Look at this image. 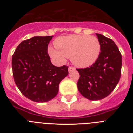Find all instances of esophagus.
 <instances>
[{"instance_id": "34e87169", "label": "esophagus", "mask_w": 133, "mask_h": 133, "mask_svg": "<svg viewBox=\"0 0 133 133\" xmlns=\"http://www.w3.org/2000/svg\"><path fill=\"white\" fill-rule=\"evenodd\" d=\"M75 70V69L74 67H72V66H69V72H72V71H74Z\"/></svg>"}]
</instances>
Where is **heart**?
<instances>
[{
	"label": "heart",
	"mask_w": 133,
	"mask_h": 133,
	"mask_svg": "<svg viewBox=\"0 0 133 133\" xmlns=\"http://www.w3.org/2000/svg\"><path fill=\"white\" fill-rule=\"evenodd\" d=\"M55 48L49 47V54L52 58L64 62L71 57L72 64L86 68L97 61L101 50L99 40L96 36L72 35L61 36L55 40Z\"/></svg>",
	"instance_id": "b5f03b06"
}]
</instances>
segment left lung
I'll use <instances>...</instances> for the list:
<instances>
[{
    "mask_svg": "<svg viewBox=\"0 0 133 133\" xmlns=\"http://www.w3.org/2000/svg\"><path fill=\"white\" fill-rule=\"evenodd\" d=\"M96 35L101 45L98 59L90 67L77 69L80 74L78 91L91 101L103 99L112 92L119 82L122 66L121 54L114 41Z\"/></svg>",
    "mask_w": 133,
    "mask_h": 133,
    "instance_id": "obj_1",
    "label": "left lung"
}]
</instances>
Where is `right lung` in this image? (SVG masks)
Segmentation results:
<instances>
[{
  "label": "right lung",
  "instance_id": "right-lung-1",
  "mask_svg": "<svg viewBox=\"0 0 133 133\" xmlns=\"http://www.w3.org/2000/svg\"><path fill=\"white\" fill-rule=\"evenodd\" d=\"M52 36H34L20 43L15 50L12 66L15 82L24 97L36 103L55 98L61 81L69 74L68 66H55L48 54Z\"/></svg>",
  "mask_w": 133,
  "mask_h": 133
}]
</instances>
